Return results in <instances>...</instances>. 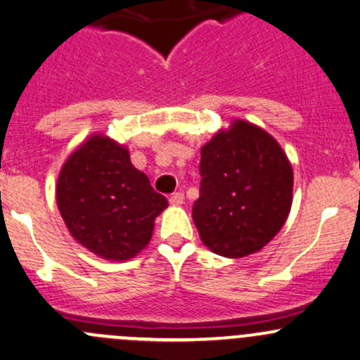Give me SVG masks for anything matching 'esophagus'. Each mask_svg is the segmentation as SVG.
<instances>
[{"mask_svg": "<svg viewBox=\"0 0 360 360\" xmlns=\"http://www.w3.org/2000/svg\"><path fill=\"white\" fill-rule=\"evenodd\" d=\"M169 202L172 203V205H183V203H184V195H183V193H179V191L172 193V195L169 196Z\"/></svg>", "mask_w": 360, "mask_h": 360, "instance_id": "esophagus-1", "label": "esophagus"}]
</instances>
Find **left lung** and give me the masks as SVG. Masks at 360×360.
Listing matches in <instances>:
<instances>
[{"label":"left lung","mask_w":360,"mask_h":360,"mask_svg":"<svg viewBox=\"0 0 360 360\" xmlns=\"http://www.w3.org/2000/svg\"><path fill=\"white\" fill-rule=\"evenodd\" d=\"M200 196L193 221L217 255L240 259L259 252L290 214L293 170L271 134L236 120L202 148Z\"/></svg>","instance_id":"8db88e82"}]
</instances>
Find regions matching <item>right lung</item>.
I'll list each match as a JSON object with an SVG mask.
<instances>
[{"label": "right lung", "mask_w": 360, "mask_h": 360, "mask_svg": "<svg viewBox=\"0 0 360 360\" xmlns=\"http://www.w3.org/2000/svg\"><path fill=\"white\" fill-rule=\"evenodd\" d=\"M56 203L82 247L119 262L148 245L155 217L167 207V198L131 164L129 151L96 134L63 164Z\"/></svg>", "instance_id": "right-lung-1"}]
</instances>
